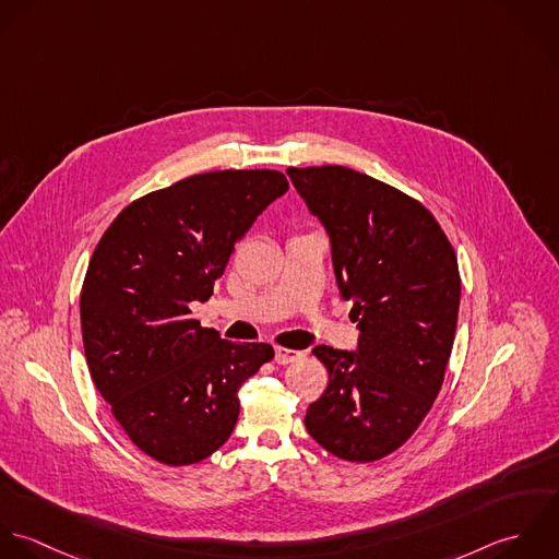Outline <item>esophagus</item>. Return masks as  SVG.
Returning a JSON list of instances; mask_svg holds the SVG:
<instances>
[{
    "instance_id": "esophagus-1",
    "label": "esophagus",
    "mask_w": 559,
    "mask_h": 559,
    "mask_svg": "<svg viewBox=\"0 0 559 559\" xmlns=\"http://www.w3.org/2000/svg\"><path fill=\"white\" fill-rule=\"evenodd\" d=\"M300 356H302V352L289 349V347H276V352H274V360H276L278 365H289V362L298 360Z\"/></svg>"
}]
</instances>
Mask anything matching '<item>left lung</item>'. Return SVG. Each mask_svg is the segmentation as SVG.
<instances>
[{"label":"left lung","instance_id":"left-lung-1","mask_svg":"<svg viewBox=\"0 0 559 559\" xmlns=\"http://www.w3.org/2000/svg\"><path fill=\"white\" fill-rule=\"evenodd\" d=\"M287 175L329 233L338 294L358 322L356 352L313 347L331 380L305 426L336 457L373 462L413 437L441 391L460 307L455 252L419 201L369 175Z\"/></svg>","mask_w":559,"mask_h":559}]
</instances>
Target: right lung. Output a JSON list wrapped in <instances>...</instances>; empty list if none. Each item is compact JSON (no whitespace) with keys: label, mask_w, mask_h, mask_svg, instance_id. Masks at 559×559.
<instances>
[{"label":"right lung","mask_w":559,"mask_h":559,"mask_svg":"<svg viewBox=\"0 0 559 559\" xmlns=\"http://www.w3.org/2000/svg\"><path fill=\"white\" fill-rule=\"evenodd\" d=\"M289 183L278 170H216L127 205L99 239L80 296L86 362L131 443L162 464L210 457L239 417V389L267 343L203 329L235 243Z\"/></svg>","instance_id":"right-lung-1"}]
</instances>
